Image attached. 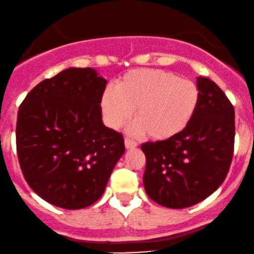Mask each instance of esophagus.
Wrapping results in <instances>:
<instances>
[{
    "instance_id": "obj_1",
    "label": "esophagus",
    "mask_w": 254,
    "mask_h": 254,
    "mask_svg": "<svg viewBox=\"0 0 254 254\" xmlns=\"http://www.w3.org/2000/svg\"><path fill=\"white\" fill-rule=\"evenodd\" d=\"M137 146V142L130 137H125V147L127 148H135Z\"/></svg>"
}]
</instances>
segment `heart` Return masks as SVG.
<instances>
[{
  "mask_svg": "<svg viewBox=\"0 0 254 254\" xmlns=\"http://www.w3.org/2000/svg\"><path fill=\"white\" fill-rule=\"evenodd\" d=\"M199 89L194 82L158 68H134L107 88L101 106L113 129L127 123L135 109L136 131L157 141L181 134L195 114Z\"/></svg>",
  "mask_w": 254,
  "mask_h": 254,
  "instance_id": "heart-1",
  "label": "heart"
}]
</instances>
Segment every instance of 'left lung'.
Listing matches in <instances>:
<instances>
[{
	"label": "left lung",
	"instance_id": "obj_1",
	"mask_svg": "<svg viewBox=\"0 0 254 254\" xmlns=\"http://www.w3.org/2000/svg\"><path fill=\"white\" fill-rule=\"evenodd\" d=\"M199 104L175 137L145 142L143 187L155 203L171 209L198 204L222 184L235 147V109L211 79L198 77Z\"/></svg>",
	"mask_w": 254,
	"mask_h": 254
}]
</instances>
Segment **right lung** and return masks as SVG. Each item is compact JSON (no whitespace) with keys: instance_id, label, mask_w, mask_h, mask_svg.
<instances>
[{"instance_id":"1","label":"right lung","mask_w":254,"mask_h":254,"mask_svg":"<svg viewBox=\"0 0 254 254\" xmlns=\"http://www.w3.org/2000/svg\"><path fill=\"white\" fill-rule=\"evenodd\" d=\"M106 84L93 68H67L37 84L19 106L20 170L53 205L76 210L96 203L124 153L123 134L102 122Z\"/></svg>"}]
</instances>
